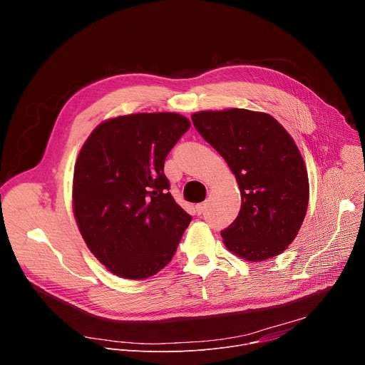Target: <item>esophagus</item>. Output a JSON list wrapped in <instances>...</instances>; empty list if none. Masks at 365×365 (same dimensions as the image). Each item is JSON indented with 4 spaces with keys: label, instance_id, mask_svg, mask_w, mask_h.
Here are the masks:
<instances>
[{
    "label": "esophagus",
    "instance_id": "34e87169",
    "mask_svg": "<svg viewBox=\"0 0 365 365\" xmlns=\"http://www.w3.org/2000/svg\"><path fill=\"white\" fill-rule=\"evenodd\" d=\"M206 207H207V202L197 203V205H196V212H197V215H202V214L206 211Z\"/></svg>",
    "mask_w": 365,
    "mask_h": 365
}]
</instances>
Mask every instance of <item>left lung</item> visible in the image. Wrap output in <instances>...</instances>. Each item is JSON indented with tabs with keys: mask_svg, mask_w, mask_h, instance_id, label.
Returning a JSON list of instances; mask_svg holds the SVG:
<instances>
[{
	"mask_svg": "<svg viewBox=\"0 0 365 365\" xmlns=\"http://www.w3.org/2000/svg\"><path fill=\"white\" fill-rule=\"evenodd\" d=\"M197 133L228 163L241 190V210L221 231L234 254L262 262L296 238L309 202V179L289 133L269 114L248 110L192 115Z\"/></svg>",
	"mask_w": 365,
	"mask_h": 365,
	"instance_id": "left-lung-1",
	"label": "left lung"
}]
</instances>
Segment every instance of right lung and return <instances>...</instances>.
<instances>
[{
	"label": "right lung",
	"mask_w": 365,
	"mask_h": 365,
	"mask_svg": "<svg viewBox=\"0 0 365 365\" xmlns=\"http://www.w3.org/2000/svg\"><path fill=\"white\" fill-rule=\"evenodd\" d=\"M175 113L123 115L99 124L73 173V211L92 254L111 273L141 280L173 258L192 217L170 195L165 160L189 130Z\"/></svg>",
	"instance_id": "right-lung-1"
}]
</instances>
